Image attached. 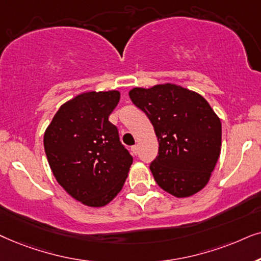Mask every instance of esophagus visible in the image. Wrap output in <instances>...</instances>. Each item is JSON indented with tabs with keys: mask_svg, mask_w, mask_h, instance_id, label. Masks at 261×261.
Instances as JSON below:
<instances>
[{
	"mask_svg": "<svg viewBox=\"0 0 261 261\" xmlns=\"http://www.w3.org/2000/svg\"><path fill=\"white\" fill-rule=\"evenodd\" d=\"M131 151H133L134 155H137L138 154V145H134V147H131Z\"/></svg>",
	"mask_w": 261,
	"mask_h": 261,
	"instance_id": "34e87169",
	"label": "esophagus"
}]
</instances>
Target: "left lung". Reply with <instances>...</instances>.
<instances>
[{"label":"left lung","mask_w":261,"mask_h":261,"mask_svg":"<svg viewBox=\"0 0 261 261\" xmlns=\"http://www.w3.org/2000/svg\"><path fill=\"white\" fill-rule=\"evenodd\" d=\"M147 114L159 141L150 163L158 185L178 198L204 189L221 154L222 125L209 102L192 90L165 83L128 92Z\"/></svg>","instance_id":"left-lung-1"}]
</instances>
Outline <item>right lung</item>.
<instances>
[{"instance_id":"1","label":"right lung","mask_w":261,"mask_h":261,"mask_svg":"<svg viewBox=\"0 0 261 261\" xmlns=\"http://www.w3.org/2000/svg\"><path fill=\"white\" fill-rule=\"evenodd\" d=\"M118 90L87 92L63 103L44 134V149L58 184L87 206L109 204L123 189L133 156L109 120Z\"/></svg>"}]
</instances>
